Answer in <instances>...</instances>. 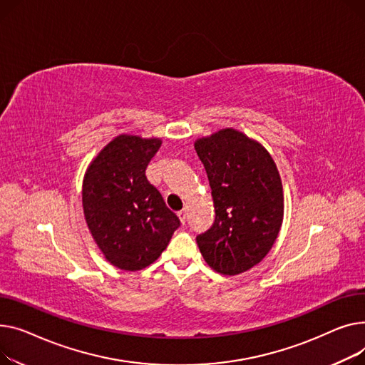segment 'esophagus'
Instances as JSON below:
<instances>
[{
	"label": "esophagus",
	"mask_w": 365,
	"mask_h": 365,
	"mask_svg": "<svg viewBox=\"0 0 365 365\" xmlns=\"http://www.w3.org/2000/svg\"><path fill=\"white\" fill-rule=\"evenodd\" d=\"M185 217H187V210H185V209H182V210L178 212V218H180V221H181L182 224L185 222Z\"/></svg>",
	"instance_id": "obj_1"
}]
</instances>
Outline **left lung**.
I'll use <instances>...</instances> for the list:
<instances>
[{
	"mask_svg": "<svg viewBox=\"0 0 365 365\" xmlns=\"http://www.w3.org/2000/svg\"><path fill=\"white\" fill-rule=\"evenodd\" d=\"M215 205V222L196 240L210 268L235 275L259 264L283 222V187L267 150L242 133L222 130L197 140Z\"/></svg>",
	"mask_w": 365,
	"mask_h": 365,
	"instance_id": "left-lung-1",
	"label": "left lung"
}]
</instances>
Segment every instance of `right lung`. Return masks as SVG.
Returning <instances> with one entry per match:
<instances>
[{
    "instance_id": "1",
    "label": "right lung",
    "mask_w": 365,
    "mask_h": 365,
    "mask_svg": "<svg viewBox=\"0 0 365 365\" xmlns=\"http://www.w3.org/2000/svg\"><path fill=\"white\" fill-rule=\"evenodd\" d=\"M160 140L119 135L90 165L82 185L85 221L106 259L125 271L153 264L181 225L145 169Z\"/></svg>"
}]
</instances>
